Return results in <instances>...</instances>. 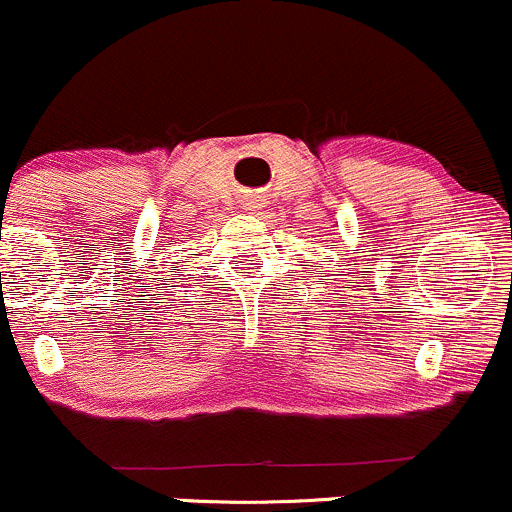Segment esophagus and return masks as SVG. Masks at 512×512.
<instances>
[{
    "instance_id": "34e87169",
    "label": "esophagus",
    "mask_w": 512,
    "mask_h": 512,
    "mask_svg": "<svg viewBox=\"0 0 512 512\" xmlns=\"http://www.w3.org/2000/svg\"><path fill=\"white\" fill-rule=\"evenodd\" d=\"M245 209L247 211H257V209H260V201H257V199H247L245 201Z\"/></svg>"
}]
</instances>
